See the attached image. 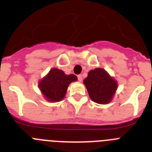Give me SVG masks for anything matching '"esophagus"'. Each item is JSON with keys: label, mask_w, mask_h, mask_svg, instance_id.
<instances>
[{"label": "esophagus", "mask_w": 152, "mask_h": 152, "mask_svg": "<svg viewBox=\"0 0 152 152\" xmlns=\"http://www.w3.org/2000/svg\"><path fill=\"white\" fill-rule=\"evenodd\" d=\"M77 78H78V80H79L80 82H81L82 80H83V76H82V75H78Z\"/></svg>", "instance_id": "34e87169"}]
</instances>
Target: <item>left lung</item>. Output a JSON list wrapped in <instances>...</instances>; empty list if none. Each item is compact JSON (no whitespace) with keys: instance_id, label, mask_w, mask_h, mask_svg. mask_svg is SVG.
Wrapping results in <instances>:
<instances>
[{"instance_id":"obj_1","label":"left lung","mask_w":152,"mask_h":152,"mask_svg":"<svg viewBox=\"0 0 152 152\" xmlns=\"http://www.w3.org/2000/svg\"><path fill=\"white\" fill-rule=\"evenodd\" d=\"M83 83L91 99L99 104L109 102L117 89L116 82L103 69L89 71Z\"/></svg>"}]
</instances>
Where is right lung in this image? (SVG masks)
Here are the masks:
<instances>
[{"label": "right lung", "instance_id": "obj_1", "mask_svg": "<svg viewBox=\"0 0 152 152\" xmlns=\"http://www.w3.org/2000/svg\"><path fill=\"white\" fill-rule=\"evenodd\" d=\"M77 80L75 75H66L63 70L52 69L47 76L39 82V87L47 100L60 101L65 96L68 86Z\"/></svg>", "mask_w": 152, "mask_h": 152}]
</instances>
